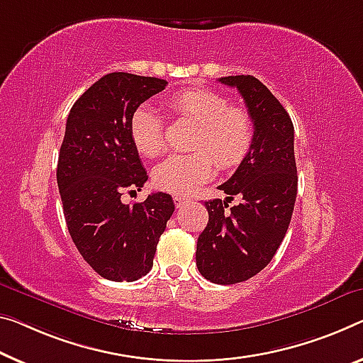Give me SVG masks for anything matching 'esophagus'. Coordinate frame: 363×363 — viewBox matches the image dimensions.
Instances as JSON below:
<instances>
[{
  "instance_id": "esophagus-1",
  "label": "esophagus",
  "mask_w": 363,
  "mask_h": 363,
  "mask_svg": "<svg viewBox=\"0 0 363 363\" xmlns=\"http://www.w3.org/2000/svg\"><path fill=\"white\" fill-rule=\"evenodd\" d=\"M174 203H175L177 208H182L183 204L188 203V199L186 198H182V196H174Z\"/></svg>"
}]
</instances>
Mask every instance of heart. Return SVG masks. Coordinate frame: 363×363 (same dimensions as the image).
Listing matches in <instances>:
<instances>
[{
	"instance_id": "heart-1",
	"label": "heart",
	"mask_w": 363,
	"mask_h": 363,
	"mask_svg": "<svg viewBox=\"0 0 363 363\" xmlns=\"http://www.w3.org/2000/svg\"><path fill=\"white\" fill-rule=\"evenodd\" d=\"M178 116L198 125L188 155H170L152 172L154 185L164 191L188 196L211 180L216 164L228 170L247 157L253 144L255 125L242 107L208 89H186L169 99ZM131 139L144 157H155L164 149V125L157 111L141 105L131 116Z\"/></svg>"
}]
</instances>
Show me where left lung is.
<instances>
[{"label":"left lung","mask_w":363,"mask_h":363,"mask_svg":"<svg viewBox=\"0 0 363 363\" xmlns=\"http://www.w3.org/2000/svg\"><path fill=\"white\" fill-rule=\"evenodd\" d=\"M219 82L237 87L255 125L252 149L219 186L228 196L204 203L209 222L196 245L201 276L228 286L248 281L271 263L291 224L298 177L294 125L281 102L250 74ZM233 196L240 204L228 208Z\"/></svg>","instance_id":"8db88e82"}]
</instances>
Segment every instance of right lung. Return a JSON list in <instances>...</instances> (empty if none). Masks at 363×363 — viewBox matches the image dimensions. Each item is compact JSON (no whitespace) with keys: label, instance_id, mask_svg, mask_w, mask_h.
Returning a JSON list of instances; mask_svg holds the SVG:
<instances>
[{"label":"right lung","instance_id":"obj_1","mask_svg":"<svg viewBox=\"0 0 363 363\" xmlns=\"http://www.w3.org/2000/svg\"><path fill=\"white\" fill-rule=\"evenodd\" d=\"M165 86L159 77L110 72L76 100L66 121L57 169L66 225L82 258L108 281L147 274L175 211L162 191L143 203L121 201L147 182L131 139V116Z\"/></svg>","mask_w":363,"mask_h":363}]
</instances>
